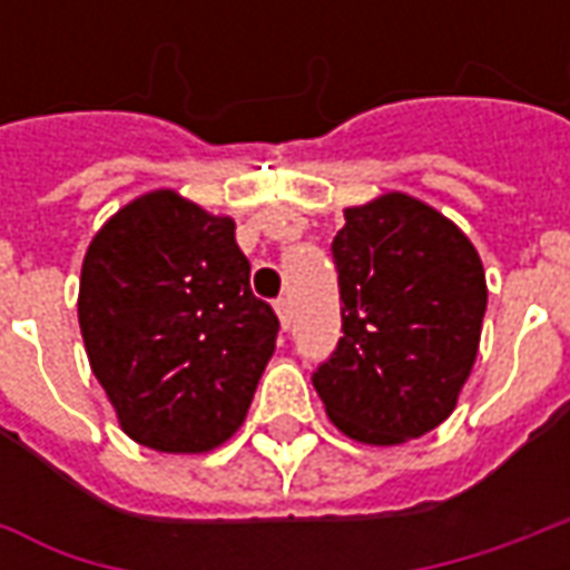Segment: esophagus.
Listing matches in <instances>:
<instances>
[{
  "label": "esophagus",
  "mask_w": 570,
  "mask_h": 570,
  "mask_svg": "<svg viewBox=\"0 0 570 570\" xmlns=\"http://www.w3.org/2000/svg\"><path fill=\"white\" fill-rule=\"evenodd\" d=\"M274 311H277V317H281V326H284V330H289V323H293L289 302H286V298H277V302H274Z\"/></svg>",
  "instance_id": "esophagus-1"
}]
</instances>
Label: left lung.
<instances>
[{
  "instance_id": "obj_1",
  "label": "left lung",
  "mask_w": 570,
  "mask_h": 570,
  "mask_svg": "<svg viewBox=\"0 0 570 570\" xmlns=\"http://www.w3.org/2000/svg\"><path fill=\"white\" fill-rule=\"evenodd\" d=\"M342 338L311 375L326 415L366 445L419 440L452 415L489 305L470 237L424 200L347 207L333 237Z\"/></svg>"
}]
</instances>
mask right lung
Segmentation results:
<instances>
[{
	"label": "right lung",
	"instance_id": "add662e5",
	"mask_svg": "<svg viewBox=\"0 0 570 570\" xmlns=\"http://www.w3.org/2000/svg\"><path fill=\"white\" fill-rule=\"evenodd\" d=\"M79 326L121 430L174 454L210 452L244 424L281 330L249 289L235 219L170 188L125 204L94 235Z\"/></svg>",
	"mask_w": 570,
	"mask_h": 570
}]
</instances>
